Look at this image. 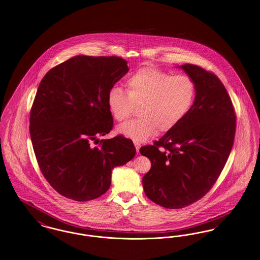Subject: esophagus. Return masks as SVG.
<instances>
[{"label": "esophagus", "mask_w": 260, "mask_h": 260, "mask_svg": "<svg viewBox=\"0 0 260 260\" xmlns=\"http://www.w3.org/2000/svg\"><path fill=\"white\" fill-rule=\"evenodd\" d=\"M134 145H135V148H136L137 152H139V150H140V148H141V145L139 144V143H134Z\"/></svg>", "instance_id": "1"}]
</instances>
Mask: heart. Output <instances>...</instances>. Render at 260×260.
Wrapping results in <instances>:
<instances>
[{"label": "heart", "instance_id": "heart-1", "mask_svg": "<svg viewBox=\"0 0 260 260\" xmlns=\"http://www.w3.org/2000/svg\"><path fill=\"white\" fill-rule=\"evenodd\" d=\"M126 91L118 86L108 93V107L117 121L127 119L139 106L136 119L120 124L119 135L137 143L145 142L156 129L167 132L176 127L188 114L196 96V85L190 76L170 73L146 67L137 70L125 83Z\"/></svg>", "mask_w": 260, "mask_h": 260}]
</instances>
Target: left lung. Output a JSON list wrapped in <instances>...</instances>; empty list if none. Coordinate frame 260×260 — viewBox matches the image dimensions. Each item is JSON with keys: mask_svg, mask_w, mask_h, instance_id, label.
I'll list each match as a JSON object with an SVG mask.
<instances>
[{"mask_svg": "<svg viewBox=\"0 0 260 260\" xmlns=\"http://www.w3.org/2000/svg\"><path fill=\"white\" fill-rule=\"evenodd\" d=\"M196 85L186 117L153 146L140 152L150 160L143 177L147 197L166 208H182L202 199L217 180L232 150L236 116L224 85L214 74L185 63Z\"/></svg>", "mask_w": 260, "mask_h": 260, "instance_id": "left-lung-1", "label": "left lung"}]
</instances>
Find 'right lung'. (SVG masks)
<instances>
[{"label":"right lung","mask_w":260,"mask_h":260,"mask_svg":"<svg viewBox=\"0 0 260 260\" xmlns=\"http://www.w3.org/2000/svg\"><path fill=\"white\" fill-rule=\"evenodd\" d=\"M128 70L118 56L79 55L42 79L30 112V136L44 177L61 196L76 202L101 197L110 189L112 169L135 156L129 139H99L113 125L108 93Z\"/></svg>","instance_id":"right-lung-1"}]
</instances>
